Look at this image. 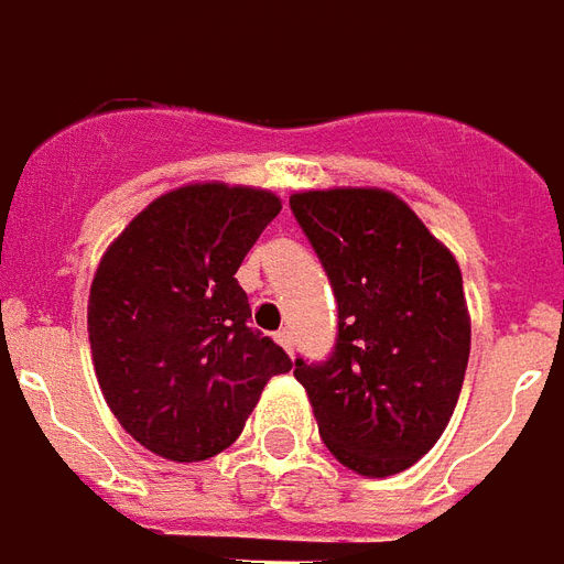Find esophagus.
Here are the masks:
<instances>
[{
	"instance_id": "esophagus-1",
	"label": "esophagus",
	"mask_w": 564,
	"mask_h": 564,
	"mask_svg": "<svg viewBox=\"0 0 564 564\" xmlns=\"http://www.w3.org/2000/svg\"><path fill=\"white\" fill-rule=\"evenodd\" d=\"M276 343L282 345V348H285L288 355L294 351V336H291V330H279V333H276Z\"/></svg>"
}]
</instances>
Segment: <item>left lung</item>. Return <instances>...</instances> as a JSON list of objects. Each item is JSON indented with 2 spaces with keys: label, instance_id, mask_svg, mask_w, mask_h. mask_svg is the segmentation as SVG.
Listing matches in <instances>:
<instances>
[{
  "label": "left lung",
  "instance_id": "left-lung-1",
  "mask_svg": "<svg viewBox=\"0 0 564 564\" xmlns=\"http://www.w3.org/2000/svg\"><path fill=\"white\" fill-rule=\"evenodd\" d=\"M339 306L327 360H294L324 445L388 478L445 433L466 378L471 324L454 254L384 188L291 195Z\"/></svg>",
  "mask_w": 564,
  "mask_h": 564
}]
</instances>
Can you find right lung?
I'll use <instances>...</instances> for the list:
<instances>
[{"instance_id": "obj_1", "label": "right lung", "mask_w": 564, "mask_h": 564, "mask_svg": "<svg viewBox=\"0 0 564 564\" xmlns=\"http://www.w3.org/2000/svg\"><path fill=\"white\" fill-rule=\"evenodd\" d=\"M279 209L264 188H174L101 258L86 310L93 364L113 417L152 454L174 463L221 454L267 381L294 367L249 327V297L234 279Z\"/></svg>"}]
</instances>
